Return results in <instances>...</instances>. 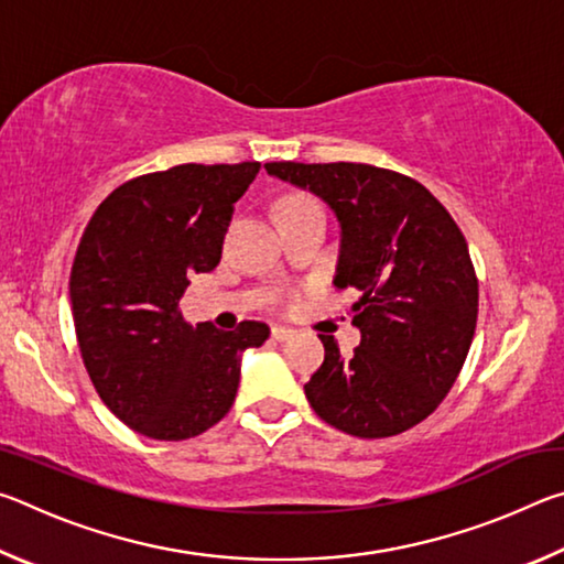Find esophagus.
<instances>
[{"instance_id":"obj_1","label":"esophagus","mask_w":564,"mask_h":564,"mask_svg":"<svg viewBox=\"0 0 564 564\" xmlns=\"http://www.w3.org/2000/svg\"><path fill=\"white\" fill-rule=\"evenodd\" d=\"M291 336H293V330H291V328H283V326H273V328H271V338H273L275 343L289 340Z\"/></svg>"}]
</instances>
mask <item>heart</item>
<instances>
[{
	"mask_svg": "<svg viewBox=\"0 0 564 564\" xmlns=\"http://www.w3.org/2000/svg\"><path fill=\"white\" fill-rule=\"evenodd\" d=\"M305 204H313V202H308V198H291L289 204H285V208H293V206H305ZM283 208V212H285Z\"/></svg>",
	"mask_w": 564,
	"mask_h": 564,
	"instance_id": "1",
	"label": "heart"
}]
</instances>
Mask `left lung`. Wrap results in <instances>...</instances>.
I'll return each instance as SVG.
<instances>
[{
	"mask_svg": "<svg viewBox=\"0 0 564 564\" xmlns=\"http://www.w3.org/2000/svg\"><path fill=\"white\" fill-rule=\"evenodd\" d=\"M323 198L340 224L336 289H356L360 346L343 358L333 336L303 386L321 420L356 437H390L443 403L470 350L477 275L445 206L415 178L370 164H265Z\"/></svg>",
	"mask_w": 564,
	"mask_h": 564,
	"instance_id": "obj_1",
	"label": "left lung"
}]
</instances>
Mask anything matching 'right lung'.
<instances>
[{
    "mask_svg": "<svg viewBox=\"0 0 564 564\" xmlns=\"http://www.w3.org/2000/svg\"><path fill=\"white\" fill-rule=\"evenodd\" d=\"M243 164H181L104 198L76 248L69 295L87 373L113 415L154 441H186L234 405L241 352L259 321L218 330L178 311L188 279L214 271L234 204L259 174Z\"/></svg>",
    "mask_w": 564,
    "mask_h": 564,
    "instance_id": "add662e5",
    "label": "right lung"
}]
</instances>
